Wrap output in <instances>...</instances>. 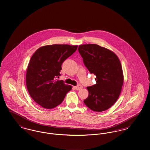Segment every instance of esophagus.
<instances>
[{"instance_id":"1","label":"esophagus","mask_w":150,"mask_h":150,"mask_svg":"<svg viewBox=\"0 0 150 150\" xmlns=\"http://www.w3.org/2000/svg\"><path fill=\"white\" fill-rule=\"evenodd\" d=\"M74 88L76 90H81V88H82V86L81 85H78L77 86H74Z\"/></svg>"}]
</instances>
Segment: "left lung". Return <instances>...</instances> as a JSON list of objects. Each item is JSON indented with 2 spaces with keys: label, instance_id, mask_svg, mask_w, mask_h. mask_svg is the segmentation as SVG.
<instances>
[{
  "label": "left lung",
  "instance_id": "8db88e82",
  "mask_svg": "<svg viewBox=\"0 0 150 150\" xmlns=\"http://www.w3.org/2000/svg\"><path fill=\"white\" fill-rule=\"evenodd\" d=\"M78 50L86 68L96 76V83L87 87L89 95L84 103L92 110H106L122 91L124 79L120 62L114 52L96 44L79 45Z\"/></svg>",
  "mask_w": 150,
  "mask_h": 150
}]
</instances>
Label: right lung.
I'll list each match as a JSON object with an SVG mask.
<instances>
[{
  "label": "right lung",
  "mask_w": 150,
  "mask_h": 150,
  "mask_svg": "<svg viewBox=\"0 0 150 150\" xmlns=\"http://www.w3.org/2000/svg\"><path fill=\"white\" fill-rule=\"evenodd\" d=\"M77 45H49L39 48L33 54L26 73V86L30 95L38 104L45 109H52L60 104L72 86L60 76L62 64L72 55Z\"/></svg>",
  "instance_id": "add662e5"
}]
</instances>
